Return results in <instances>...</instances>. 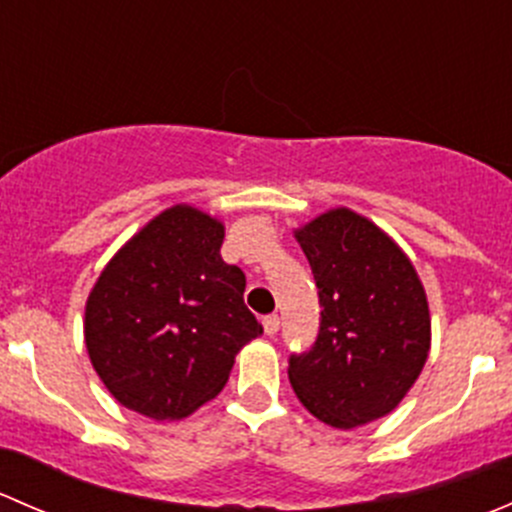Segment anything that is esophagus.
Segmentation results:
<instances>
[{"label":"esophagus","instance_id":"34e87169","mask_svg":"<svg viewBox=\"0 0 512 512\" xmlns=\"http://www.w3.org/2000/svg\"><path fill=\"white\" fill-rule=\"evenodd\" d=\"M262 327H265L267 337H275L277 329H280V317H277V314H270V317L262 319Z\"/></svg>","mask_w":512,"mask_h":512}]
</instances>
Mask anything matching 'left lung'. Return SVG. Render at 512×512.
I'll list each match as a JSON object with an SVG mask.
<instances>
[{
    "mask_svg": "<svg viewBox=\"0 0 512 512\" xmlns=\"http://www.w3.org/2000/svg\"><path fill=\"white\" fill-rule=\"evenodd\" d=\"M319 287L322 324L289 359L304 409L332 428L364 426L396 409L431 352V312L414 262L379 225L332 208L294 230Z\"/></svg>",
    "mask_w": 512,
    "mask_h": 512,
    "instance_id": "8db88e82",
    "label": "left lung"
}]
</instances>
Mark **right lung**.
Returning a JSON list of instances; mask_svg holds the SVG:
<instances>
[{
  "instance_id": "add662e5",
  "label": "right lung",
  "mask_w": 512,
  "mask_h": 512,
  "mask_svg": "<svg viewBox=\"0 0 512 512\" xmlns=\"http://www.w3.org/2000/svg\"><path fill=\"white\" fill-rule=\"evenodd\" d=\"M223 220L188 203L148 220L91 287L84 342L108 394L178 421L223 391L235 356L262 334L245 275L220 257Z\"/></svg>"
}]
</instances>
